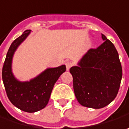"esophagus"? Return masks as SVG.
I'll return each mask as SVG.
<instances>
[{"label":"esophagus","mask_w":129,"mask_h":129,"mask_svg":"<svg viewBox=\"0 0 129 129\" xmlns=\"http://www.w3.org/2000/svg\"><path fill=\"white\" fill-rule=\"evenodd\" d=\"M73 66V63L71 61H66V69L69 71L71 69V67Z\"/></svg>","instance_id":"esophagus-1"}]
</instances>
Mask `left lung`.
Segmentation results:
<instances>
[{
	"instance_id": "1",
	"label": "left lung",
	"mask_w": 129,
	"mask_h": 129,
	"mask_svg": "<svg viewBox=\"0 0 129 129\" xmlns=\"http://www.w3.org/2000/svg\"><path fill=\"white\" fill-rule=\"evenodd\" d=\"M104 42L89 49L78 66L70 69L74 90L81 105L99 109L116 97L122 79V67L114 45L102 34Z\"/></svg>"
}]
</instances>
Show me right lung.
Instances as JSON below:
<instances>
[{"instance_id": "add662e5", "label": "right lung", "mask_w": 129, "mask_h": 129, "mask_svg": "<svg viewBox=\"0 0 129 129\" xmlns=\"http://www.w3.org/2000/svg\"><path fill=\"white\" fill-rule=\"evenodd\" d=\"M30 32L29 29L24 31L11 45L3 64L2 79L11 103L23 111L35 113L48 105L54 84L66 71V66L47 69L29 81L17 80L12 73L13 56L16 50Z\"/></svg>"}]
</instances>
